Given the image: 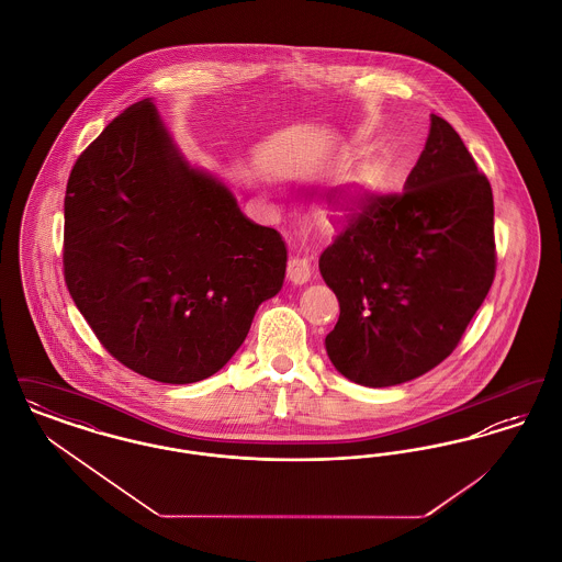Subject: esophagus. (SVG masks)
<instances>
[{
	"mask_svg": "<svg viewBox=\"0 0 562 562\" xmlns=\"http://www.w3.org/2000/svg\"><path fill=\"white\" fill-rule=\"evenodd\" d=\"M286 276H289V280L293 284H305L310 280V276H312V266H310V261L305 257L296 255V257L289 259Z\"/></svg>",
	"mask_w": 562,
	"mask_h": 562,
	"instance_id": "esophagus-1",
	"label": "esophagus"
}]
</instances>
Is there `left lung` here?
<instances>
[{
    "label": "left lung",
    "instance_id": "8db88e82",
    "mask_svg": "<svg viewBox=\"0 0 562 562\" xmlns=\"http://www.w3.org/2000/svg\"><path fill=\"white\" fill-rule=\"evenodd\" d=\"M429 120L404 193L362 195L318 263L341 310L326 353L367 387L440 364L495 278L491 186L453 126Z\"/></svg>",
    "mask_w": 562,
    "mask_h": 562
}]
</instances>
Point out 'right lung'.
Returning a JSON list of instances; mask_svg holds the SVG:
<instances>
[{
  "instance_id": "add662e5",
  "label": "right lung",
  "mask_w": 562,
  "mask_h": 562,
  "mask_svg": "<svg viewBox=\"0 0 562 562\" xmlns=\"http://www.w3.org/2000/svg\"><path fill=\"white\" fill-rule=\"evenodd\" d=\"M65 282L109 353L160 383H195L238 351L286 271L282 236L191 166L151 99L81 154L65 195Z\"/></svg>"
}]
</instances>
